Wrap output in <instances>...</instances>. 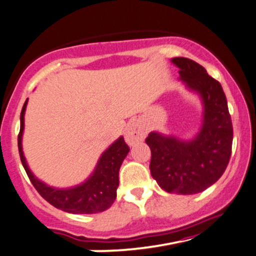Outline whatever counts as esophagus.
<instances>
[{"label": "esophagus", "instance_id": "1", "mask_svg": "<svg viewBox=\"0 0 256 256\" xmlns=\"http://www.w3.org/2000/svg\"><path fill=\"white\" fill-rule=\"evenodd\" d=\"M146 130H144L140 125L134 122V124L128 126V131H126L125 140L128 146H134V144L137 143V142L143 140L144 138H146Z\"/></svg>", "mask_w": 256, "mask_h": 256}]
</instances>
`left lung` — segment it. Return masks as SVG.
<instances>
[{"label": "left lung", "instance_id": "1", "mask_svg": "<svg viewBox=\"0 0 256 256\" xmlns=\"http://www.w3.org/2000/svg\"><path fill=\"white\" fill-rule=\"evenodd\" d=\"M181 80L202 95L204 122L190 142L152 132L146 144L152 150L150 172L158 186L168 193L196 194L202 192L226 172L232 146V122L220 83L205 68L184 57L173 58Z\"/></svg>", "mask_w": 256, "mask_h": 256}]
</instances>
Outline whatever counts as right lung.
I'll list each match as a JSON object with an SVG mask.
<instances>
[{"mask_svg": "<svg viewBox=\"0 0 256 256\" xmlns=\"http://www.w3.org/2000/svg\"><path fill=\"white\" fill-rule=\"evenodd\" d=\"M26 102L24 104L20 114V132L18 136L20 160L24 170L28 175L30 182L38 190L40 196L52 206L69 214H98L110 208L116 198V188L119 186V169L126 158L130 148L125 143L124 138L110 146L98 160L94 174L84 184L69 190H58L48 186L39 181L28 169L24 160L21 138L24 131V116L26 110Z\"/></svg>", "mask_w": 256, "mask_h": 256, "instance_id": "1", "label": "right lung"}]
</instances>
